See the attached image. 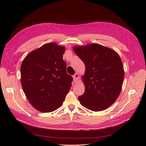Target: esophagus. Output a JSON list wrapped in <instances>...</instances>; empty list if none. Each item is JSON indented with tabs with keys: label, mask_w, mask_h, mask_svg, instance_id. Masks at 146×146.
Segmentation results:
<instances>
[{
	"label": "esophagus",
	"mask_w": 146,
	"mask_h": 146,
	"mask_svg": "<svg viewBox=\"0 0 146 146\" xmlns=\"http://www.w3.org/2000/svg\"><path fill=\"white\" fill-rule=\"evenodd\" d=\"M73 80L74 82H76L78 81L79 78V74L78 73H76L73 76Z\"/></svg>",
	"instance_id": "obj_1"
}]
</instances>
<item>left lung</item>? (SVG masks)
<instances>
[{
    "instance_id": "8db88e82",
    "label": "left lung",
    "mask_w": 146,
    "mask_h": 146,
    "mask_svg": "<svg viewBox=\"0 0 146 146\" xmlns=\"http://www.w3.org/2000/svg\"><path fill=\"white\" fill-rule=\"evenodd\" d=\"M73 50L85 65L82 76L85 90L78 97L80 103L94 111L107 109L115 102L122 90L124 70L119 55L97 43L75 46Z\"/></svg>"
}]
</instances>
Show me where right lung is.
<instances>
[{
	"mask_svg": "<svg viewBox=\"0 0 146 146\" xmlns=\"http://www.w3.org/2000/svg\"><path fill=\"white\" fill-rule=\"evenodd\" d=\"M64 46L49 43L29 53L21 66V82L30 103L41 112L53 111L62 105L72 86L62 59Z\"/></svg>",
	"mask_w": 146,
	"mask_h": 146,
	"instance_id": "add662e5",
	"label": "right lung"
}]
</instances>
